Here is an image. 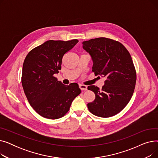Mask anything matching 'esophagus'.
Wrapping results in <instances>:
<instances>
[{"mask_svg":"<svg viewBox=\"0 0 158 158\" xmlns=\"http://www.w3.org/2000/svg\"><path fill=\"white\" fill-rule=\"evenodd\" d=\"M79 88L81 90L84 91V90H86L87 89V86L86 85H79Z\"/></svg>","mask_w":158,"mask_h":158,"instance_id":"esophagus-1","label":"esophagus"}]
</instances>
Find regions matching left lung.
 <instances>
[{
	"mask_svg": "<svg viewBox=\"0 0 158 158\" xmlns=\"http://www.w3.org/2000/svg\"><path fill=\"white\" fill-rule=\"evenodd\" d=\"M82 45L92 57V72L106 77L102 89L94 85L88 87L95 94L88 108L97 117H112L127 106L134 92L136 72L131 56L121 43L110 38L91 39Z\"/></svg>",
	"mask_w": 158,
	"mask_h": 158,
	"instance_id": "8db88e82",
	"label": "left lung"
}]
</instances>
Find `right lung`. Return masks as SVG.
Listing matches in <instances>:
<instances>
[{
    "label": "right lung",
    "mask_w": 158,
    "mask_h": 158,
    "mask_svg": "<svg viewBox=\"0 0 158 158\" xmlns=\"http://www.w3.org/2000/svg\"><path fill=\"white\" fill-rule=\"evenodd\" d=\"M78 41L48 40L32 49L26 57L22 75L23 89L30 105L41 117L53 120L63 117L81 94L77 83L64 85L54 76L61 69L64 54Z\"/></svg>",
    "instance_id": "1"
}]
</instances>
